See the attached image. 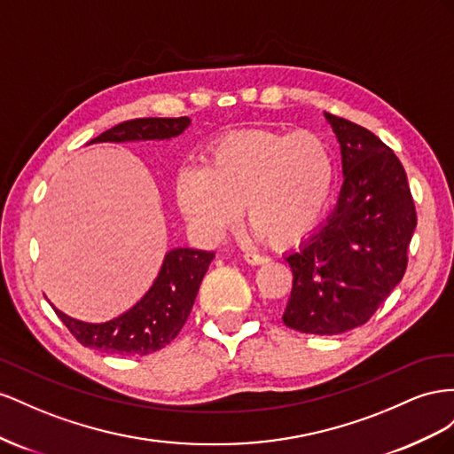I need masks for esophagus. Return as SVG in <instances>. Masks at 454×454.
<instances>
[{"mask_svg": "<svg viewBox=\"0 0 454 454\" xmlns=\"http://www.w3.org/2000/svg\"><path fill=\"white\" fill-rule=\"evenodd\" d=\"M243 261L247 264H253V266H258V264H264L268 262V258L262 256V254H256V253H245L243 254Z\"/></svg>", "mask_w": 454, "mask_h": 454, "instance_id": "esophagus-1", "label": "esophagus"}]
</instances>
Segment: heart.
<instances>
[{"label": "heart", "instance_id": "heart-1", "mask_svg": "<svg viewBox=\"0 0 454 454\" xmlns=\"http://www.w3.org/2000/svg\"><path fill=\"white\" fill-rule=\"evenodd\" d=\"M334 163L327 142L270 129L230 133L205 153V167L176 175V201L205 239L234 228L243 207L256 238L287 247L316 228L331 198Z\"/></svg>", "mask_w": 454, "mask_h": 454}]
</instances>
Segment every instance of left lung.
I'll use <instances>...</instances> for the list:
<instances>
[{
	"label": "left lung",
	"mask_w": 454,
	"mask_h": 454,
	"mask_svg": "<svg viewBox=\"0 0 454 454\" xmlns=\"http://www.w3.org/2000/svg\"><path fill=\"white\" fill-rule=\"evenodd\" d=\"M340 145L344 183L334 211L285 261L293 291L283 323L309 334H340L364 325L407 270L417 211L407 175L384 142L325 112Z\"/></svg>",
	"instance_id": "left-lung-1"
}]
</instances>
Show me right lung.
<instances>
[{
	"mask_svg": "<svg viewBox=\"0 0 454 454\" xmlns=\"http://www.w3.org/2000/svg\"><path fill=\"white\" fill-rule=\"evenodd\" d=\"M190 118H140L115 125L93 142L171 140L183 135ZM213 251L176 247L165 254L158 278L142 299L121 316L105 323H85L53 306L77 342L112 356H148L176 339L186 323Z\"/></svg>",
	"mask_w": 454,
	"mask_h": 454,
	"instance_id": "obj_1",
	"label": "right lung"
}]
</instances>
